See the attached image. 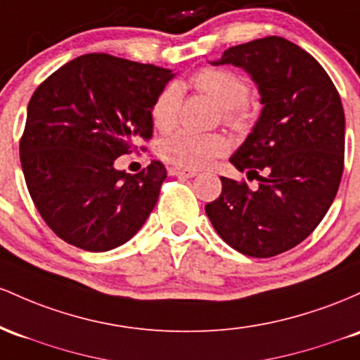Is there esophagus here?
<instances>
[{
	"label": "esophagus",
	"mask_w": 360,
	"mask_h": 360,
	"mask_svg": "<svg viewBox=\"0 0 360 360\" xmlns=\"http://www.w3.org/2000/svg\"><path fill=\"white\" fill-rule=\"evenodd\" d=\"M169 175L184 176V179H192V176L197 175V172H195V169H185V168L173 167V168H169Z\"/></svg>",
	"instance_id": "34e87169"
}]
</instances>
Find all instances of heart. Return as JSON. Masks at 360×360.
I'll return each instance as SVG.
<instances>
[{
  "label": "heart",
  "mask_w": 360,
  "mask_h": 360,
  "mask_svg": "<svg viewBox=\"0 0 360 360\" xmlns=\"http://www.w3.org/2000/svg\"><path fill=\"white\" fill-rule=\"evenodd\" d=\"M192 86L204 93L223 108V119L228 126L241 129L248 124L250 112L246 100L250 84L245 76L224 68H204L195 72ZM181 84L168 83L158 93L151 107V119L156 129L169 131L179 120L181 107ZM229 143L221 134H197V132L179 131L165 137L160 144L161 158L168 163L185 169L205 168L214 160L228 153Z\"/></svg>",
  "instance_id": "heart-1"
}]
</instances>
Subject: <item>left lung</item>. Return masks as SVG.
I'll return each instance as SVG.
<instances>
[{
  "label": "left lung",
  "instance_id": "8db88e82",
  "mask_svg": "<svg viewBox=\"0 0 360 360\" xmlns=\"http://www.w3.org/2000/svg\"><path fill=\"white\" fill-rule=\"evenodd\" d=\"M212 64L248 72L264 108L229 158L258 187L221 176L223 192L205 214L236 252L276 257L306 240L337 195L345 153L340 95L313 56L276 35L229 47Z\"/></svg>",
  "mask_w": 360,
  "mask_h": 360
}]
</instances>
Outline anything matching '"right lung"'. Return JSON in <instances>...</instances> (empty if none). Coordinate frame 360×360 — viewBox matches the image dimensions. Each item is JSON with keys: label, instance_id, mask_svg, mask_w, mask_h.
<instances>
[{"label": "right lung", "instance_id": "1", "mask_svg": "<svg viewBox=\"0 0 360 360\" xmlns=\"http://www.w3.org/2000/svg\"><path fill=\"white\" fill-rule=\"evenodd\" d=\"M172 70L84 54L39 84L27 108L20 161L28 192L60 240L86 252H108L143 228L167 169L114 167L136 139L153 136L151 107Z\"/></svg>", "mask_w": 360, "mask_h": 360}]
</instances>
